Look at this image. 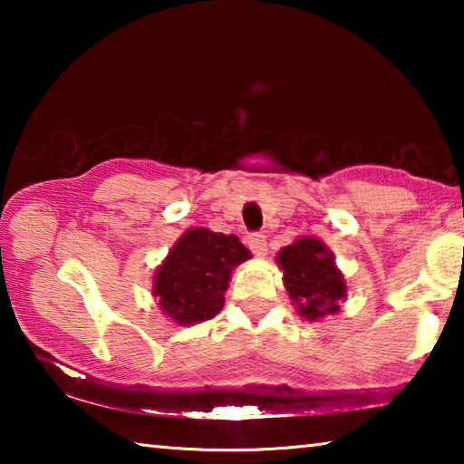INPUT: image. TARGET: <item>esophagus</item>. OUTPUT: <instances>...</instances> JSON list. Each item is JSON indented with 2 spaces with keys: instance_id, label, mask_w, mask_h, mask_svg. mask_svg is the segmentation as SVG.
Instances as JSON below:
<instances>
[{
  "instance_id": "esophagus-1",
  "label": "esophagus",
  "mask_w": 464,
  "mask_h": 464,
  "mask_svg": "<svg viewBox=\"0 0 464 464\" xmlns=\"http://www.w3.org/2000/svg\"><path fill=\"white\" fill-rule=\"evenodd\" d=\"M247 246H249V249L254 251L257 257H264L266 256V237H264V235H249Z\"/></svg>"
}]
</instances>
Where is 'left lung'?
Masks as SVG:
<instances>
[{
    "instance_id": "1",
    "label": "left lung",
    "mask_w": 464,
    "mask_h": 464,
    "mask_svg": "<svg viewBox=\"0 0 464 464\" xmlns=\"http://www.w3.org/2000/svg\"><path fill=\"white\" fill-rule=\"evenodd\" d=\"M276 264L290 301L303 319L321 321L342 311L348 286L334 251L319 237L304 235L295 239L278 251Z\"/></svg>"
}]
</instances>
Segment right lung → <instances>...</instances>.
Instances as JSON below:
<instances>
[{
  "instance_id": "right-lung-1",
  "label": "right lung",
  "mask_w": 464,
  "mask_h": 464,
  "mask_svg": "<svg viewBox=\"0 0 464 464\" xmlns=\"http://www.w3.org/2000/svg\"><path fill=\"white\" fill-rule=\"evenodd\" d=\"M247 260L251 254L237 235L192 227L157 266L151 295L176 325L208 321L223 309L233 270Z\"/></svg>"
}]
</instances>
